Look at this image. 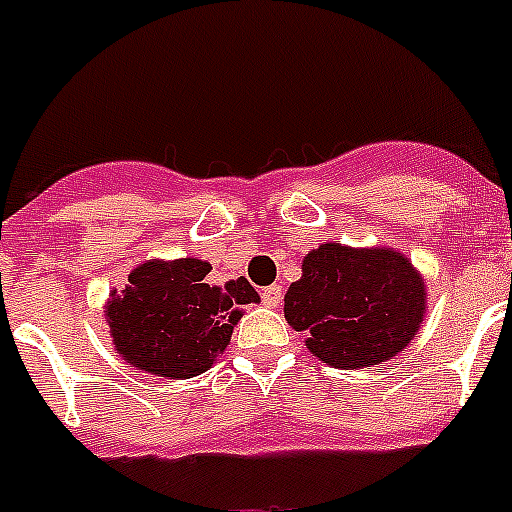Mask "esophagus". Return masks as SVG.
I'll return each mask as SVG.
<instances>
[{
  "instance_id": "1",
  "label": "esophagus",
  "mask_w": 512,
  "mask_h": 512,
  "mask_svg": "<svg viewBox=\"0 0 512 512\" xmlns=\"http://www.w3.org/2000/svg\"><path fill=\"white\" fill-rule=\"evenodd\" d=\"M261 302L266 304V307H279V302H281V287L279 284H271V287H266V289H261Z\"/></svg>"
}]
</instances>
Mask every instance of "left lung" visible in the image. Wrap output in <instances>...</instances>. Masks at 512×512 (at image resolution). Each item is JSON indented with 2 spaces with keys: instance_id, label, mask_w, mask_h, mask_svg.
I'll return each instance as SVG.
<instances>
[{
  "instance_id": "obj_1",
  "label": "left lung",
  "mask_w": 512,
  "mask_h": 512,
  "mask_svg": "<svg viewBox=\"0 0 512 512\" xmlns=\"http://www.w3.org/2000/svg\"><path fill=\"white\" fill-rule=\"evenodd\" d=\"M424 314V279L391 248L322 243L284 294V317L309 353L342 370L391 360L414 340Z\"/></svg>"
}]
</instances>
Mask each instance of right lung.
Returning <instances> with one entry per match:
<instances>
[{
    "instance_id": "1",
    "label": "right lung",
    "mask_w": 512,
    "mask_h": 512,
    "mask_svg": "<svg viewBox=\"0 0 512 512\" xmlns=\"http://www.w3.org/2000/svg\"><path fill=\"white\" fill-rule=\"evenodd\" d=\"M210 269L200 259H152L131 271L129 287L106 304L114 348L126 363L162 378H192L218 360L259 294L243 276L208 284Z\"/></svg>"
}]
</instances>
